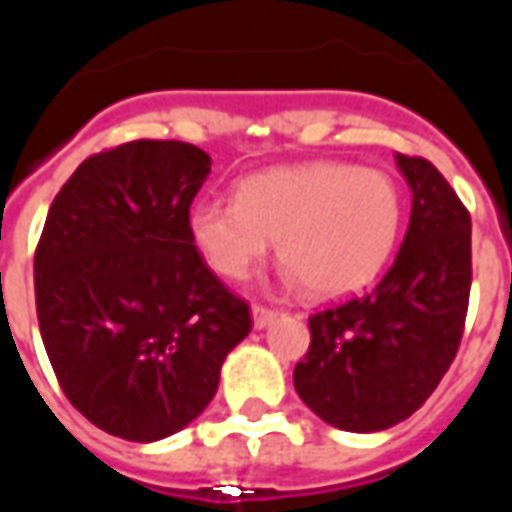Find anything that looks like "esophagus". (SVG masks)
Wrapping results in <instances>:
<instances>
[{
	"label": "esophagus",
	"mask_w": 512,
	"mask_h": 512,
	"mask_svg": "<svg viewBox=\"0 0 512 512\" xmlns=\"http://www.w3.org/2000/svg\"><path fill=\"white\" fill-rule=\"evenodd\" d=\"M274 321H277V312L274 310L260 307V304H255V307H252V323H255V329H266V326H271Z\"/></svg>",
	"instance_id": "esophagus-1"
}]
</instances>
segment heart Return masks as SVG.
<instances>
[{
  "label": "heart",
  "instance_id": "obj_1",
  "mask_svg": "<svg viewBox=\"0 0 512 512\" xmlns=\"http://www.w3.org/2000/svg\"><path fill=\"white\" fill-rule=\"evenodd\" d=\"M400 191L386 172L343 161H312L249 175L235 200H200L191 241L227 279H244L279 238V260L315 296L370 285L400 233Z\"/></svg>",
  "mask_w": 512,
  "mask_h": 512
}]
</instances>
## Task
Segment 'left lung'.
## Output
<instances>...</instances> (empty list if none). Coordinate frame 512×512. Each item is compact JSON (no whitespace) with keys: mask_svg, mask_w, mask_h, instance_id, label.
<instances>
[{"mask_svg":"<svg viewBox=\"0 0 512 512\" xmlns=\"http://www.w3.org/2000/svg\"><path fill=\"white\" fill-rule=\"evenodd\" d=\"M411 219L395 263L367 296L310 318L296 392L334 428L376 433L408 419L461 345L472 288V219L430 161L397 153Z\"/></svg>","mask_w":512,"mask_h":512,"instance_id":"left-lung-1","label":"left lung"}]
</instances>
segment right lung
Instances as JSON below:
<instances>
[{
  "instance_id": "obj_1",
  "label": "right lung",
  "mask_w": 512,
  "mask_h": 512,
  "mask_svg": "<svg viewBox=\"0 0 512 512\" xmlns=\"http://www.w3.org/2000/svg\"><path fill=\"white\" fill-rule=\"evenodd\" d=\"M211 156L136 139L84 158L35 252L40 337L62 392L95 428L167 439L219 389L249 307L197 252L189 208Z\"/></svg>"
}]
</instances>
